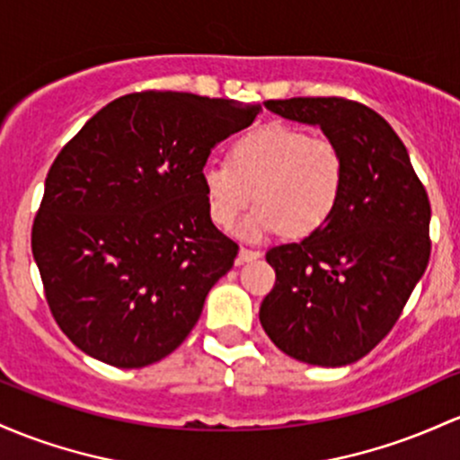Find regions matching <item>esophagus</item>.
I'll list each match as a JSON object with an SVG mask.
<instances>
[{"label": "esophagus", "mask_w": 460, "mask_h": 460, "mask_svg": "<svg viewBox=\"0 0 460 460\" xmlns=\"http://www.w3.org/2000/svg\"><path fill=\"white\" fill-rule=\"evenodd\" d=\"M257 257H261V253L260 251H253V249H244V246H242V249L238 251V264H246V261H253V260H257Z\"/></svg>", "instance_id": "1"}]
</instances>
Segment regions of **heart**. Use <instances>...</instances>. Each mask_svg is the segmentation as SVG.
Listing matches in <instances>:
<instances>
[{
    "instance_id": "obj_1",
    "label": "heart",
    "mask_w": 460,
    "mask_h": 460,
    "mask_svg": "<svg viewBox=\"0 0 460 460\" xmlns=\"http://www.w3.org/2000/svg\"><path fill=\"white\" fill-rule=\"evenodd\" d=\"M345 155L336 141L310 137L290 124H264L234 141L229 161H211L200 181L209 218L238 225L244 240H264L286 229L295 238L316 234L336 214L345 188Z\"/></svg>"
}]
</instances>
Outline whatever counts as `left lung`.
Returning a JSON list of instances; mask_svg holds the SVG:
<instances>
[{
  "label": "left lung",
  "mask_w": 460,
  "mask_h": 460,
  "mask_svg": "<svg viewBox=\"0 0 460 460\" xmlns=\"http://www.w3.org/2000/svg\"><path fill=\"white\" fill-rule=\"evenodd\" d=\"M270 113L319 126L345 155L336 214L316 234L266 253L275 288L260 307L295 360L345 367L393 330L430 260V200L406 146L376 111L342 98L269 100Z\"/></svg>",
  "instance_id": "8db88e82"
}]
</instances>
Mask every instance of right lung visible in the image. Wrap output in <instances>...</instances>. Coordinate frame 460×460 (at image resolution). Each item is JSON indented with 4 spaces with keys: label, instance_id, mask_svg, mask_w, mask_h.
<instances>
[{
    "label": "right lung",
    "instance_id": "right-lung-1",
    "mask_svg": "<svg viewBox=\"0 0 460 460\" xmlns=\"http://www.w3.org/2000/svg\"><path fill=\"white\" fill-rule=\"evenodd\" d=\"M261 107L179 91L113 100L60 150L45 179L32 255L60 330L119 369L188 338L238 244L207 211L211 148Z\"/></svg>",
    "mask_w": 460,
    "mask_h": 460
}]
</instances>
